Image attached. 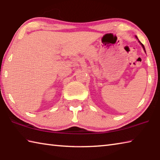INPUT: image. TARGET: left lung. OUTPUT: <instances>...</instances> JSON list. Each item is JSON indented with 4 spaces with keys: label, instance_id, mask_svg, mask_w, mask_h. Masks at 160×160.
Listing matches in <instances>:
<instances>
[{
    "label": "left lung",
    "instance_id": "1",
    "mask_svg": "<svg viewBox=\"0 0 160 160\" xmlns=\"http://www.w3.org/2000/svg\"><path fill=\"white\" fill-rule=\"evenodd\" d=\"M136 38H137V40H138V38H137V36H136ZM138 42H139V43H140V44L142 45V47H143V50H145V52H146V50H145V48H144V45H143V44H142V43L140 42V41H139V40H138Z\"/></svg>",
    "mask_w": 160,
    "mask_h": 160
}]
</instances>
